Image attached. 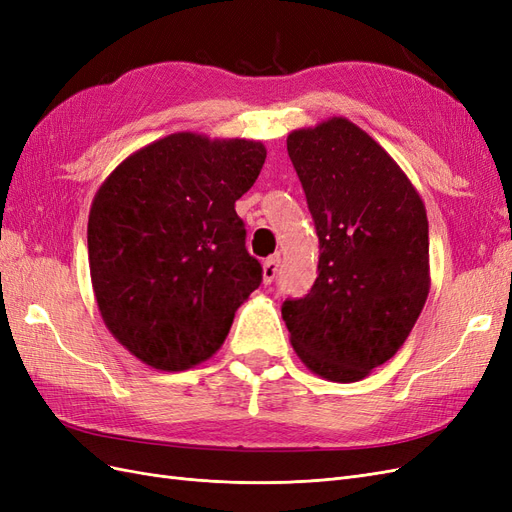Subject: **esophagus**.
Listing matches in <instances>:
<instances>
[{
	"mask_svg": "<svg viewBox=\"0 0 512 512\" xmlns=\"http://www.w3.org/2000/svg\"><path fill=\"white\" fill-rule=\"evenodd\" d=\"M277 271H280V256H271L262 262V282L271 284L275 280Z\"/></svg>",
	"mask_w": 512,
	"mask_h": 512,
	"instance_id": "esophagus-1",
	"label": "esophagus"
}]
</instances>
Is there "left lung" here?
<instances>
[{
    "label": "left lung",
    "mask_w": 512,
    "mask_h": 512,
    "mask_svg": "<svg viewBox=\"0 0 512 512\" xmlns=\"http://www.w3.org/2000/svg\"><path fill=\"white\" fill-rule=\"evenodd\" d=\"M286 145L320 241L312 290L282 305L290 344L324 380H363L404 346L427 301L423 198L346 117L292 130Z\"/></svg>",
    "instance_id": "8db88e82"
}]
</instances>
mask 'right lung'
<instances>
[{
    "label": "right lung",
    "mask_w": 512,
    "mask_h": 512,
    "mask_svg": "<svg viewBox=\"0 0 512 512\" xmlns=\"http://www.w3.org/2000/svg\"><path fill=\"white\" fill-rule=\"evenodd\" d=\"M265 158L260 141L175 132L134 151L98 188L91 286L106 329L138 361L183 371L222 348L262 282L235 203Z\"/></svg>",
    "instance_id": "add662e5"
}]
</instances>
